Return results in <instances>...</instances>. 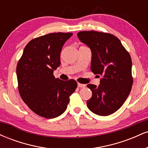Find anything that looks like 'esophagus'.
<instances>
[{"label":"esophagus","mask_w":148,"mask_h":148,"mask_svg":"<svg viewBox=\"0 0 148 148\" xmlns=\"http://www.w3.org/2000/svg\"><path fill=\"white\" fill-rule=\"evenodd\" d=\"M85 86H86V85H85V84H79V83H78V87H79V88H84Z\"/></svg>","instance_id":"1"}]
</instances>
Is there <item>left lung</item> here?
Listing matches in <instances>:
<instances>
[{
  "mask_svg": "<svg viewBox=\"0 0 148 148\" xmlns=\"http://www.w3.org/2000/svg\"><path fill=\"white\" fill-rule=\"evenodd\" d=\"M80 41L92 51L91 71L100 84H88L92 90L87 106L92 113L106 116L120 108L130 95L133 84L132 58L117 37L110 33L91 30L77 34Z\"/></svg>",
  "mask_w": 148,
  "mask_h": 148,
  "instance_id": "1",
  "label": "left lung"
}]
</instances>
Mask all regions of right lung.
I'll use <instances>...</instances> for the list:
<instances>
[{"label": "right lung", "instance_id": "add662e5", "mask_svg": "<svg viewBox=\"0 0 148 148\" xmlns=\"http://www.w3.org/2000/svg\"><path fill=\"white\" fill-rule=\"evenodd\" d=\"M72 35L54 33L33 39L25 46L16 66L20 96L30 110L43 118L62 114L77 87L75 80L64 81L53 76L60 64L62 47Z\"/></svg>", "mask_w": 148, "mask_h": 148}]
</instances>
